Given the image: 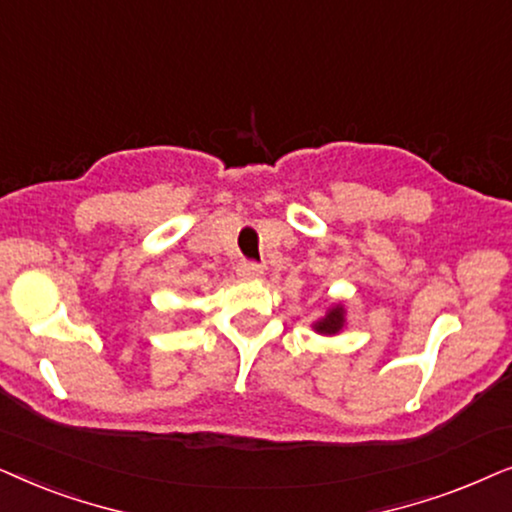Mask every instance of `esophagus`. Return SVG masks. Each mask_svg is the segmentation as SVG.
<instances>
[{"label": "esophagus", "mask_w": 512, "mask_h": 512, "mask_svg": "<svg viewBox=\"0 0 512 512\" xmlns=\"http://www.w3.org/2000/svg\"><path fill=\"white\" fill-rule=\"evenodd\" d=\"M236 274H238V278H243V281H255V278H260L264 274V267L255 262H241L238 264Z\"/></svg>", "instance_id": "esophagus-1"}]
</instances>
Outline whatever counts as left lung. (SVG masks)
<instances>
[{
	"label": "left lung",
	"mask_w": 512,
	"mask_h": 512,
	"mask_svg": "<svg viewBox=\"0 0 512 512\" xmlns=\"http://www.w3.org/2000/svg\"><path fill=\"white\" fill-rule=\"evenodd\" d=\"M313 332L323 337H335L346 327V306L344 302H330L325 306L323 316L311 323Z\"/></svg>",
	"instance_id": "obj_1"
}]
</instances>
